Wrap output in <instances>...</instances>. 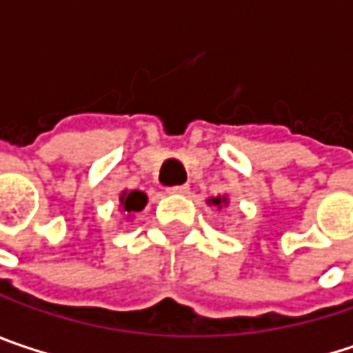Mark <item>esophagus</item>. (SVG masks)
Wrapping results in <instances>:
<instances>
[{
  "mask_svg": "<svg viewBox=\"0 0 353 353\" xmlns=\"http://www.w3.org/2000/svg\"><path fill=\"white\" fill-rule=\"evenodd\" d=\"M189 189H190L189 185H176V187H170L168 192H170V194H187Z\"/></svg>",
  "mask_w": 353,
  "mask_h": 353,
  "instance_id": "34e87169",
  "label": "esophagus"
}]
</instances>
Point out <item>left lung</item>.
Instances as JSON below:
<instances>
[{
	"label": "left lung",
	"instance_id": "left-lung-1",
	"mask_svg": "<svg viewBox=\"0 0 353 353\" xmlns=\"http://www.w3.org/2000/svg\"><path fill=\"white\" fill-rule=\"evenodd\" d=\"M211 203H213V205H221V203H225V199H221V196H216V199H213Z\"/></svg>",
	"mask_w": 353,
	"mask_h": 353
}]
</instances>
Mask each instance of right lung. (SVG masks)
Segmentation results:
<instances>
[{
  "instance_id": "1",
  "label": "right lung",
  "mask_w": 353,
  "mask_h": 353,
  "mask_svg": "<svg viewBox=\"0 0 353 353\" xmlns=\"http://www.w3.org/2000/svg\"><path fill=\"white\" fill-rule=\"evenodd\" d=\"M120 201H122V207H124V211H128V213H134V211H142V209H144V205H146V194H144V192H140V190L122 192Z\"/></svg>"
}]
</instances>
